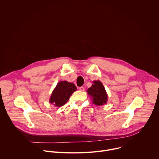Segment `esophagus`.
<instances>
[{
    "label": "esophagus",
    "instance_id": "esophagus-1",
    "mask_svg": "<svg viewBox=\"0 0 159 159\" xmlns=\"http://www.w3.org/2000/svg\"><path fill=\"white\" fill-rule=\"evenodd\" d=\"M79 90H81V91H84V90H85V89H84V87H79Z\"/></svg>",
    "mask_w": 159,
    "mask_h": 159
}]
</instances>
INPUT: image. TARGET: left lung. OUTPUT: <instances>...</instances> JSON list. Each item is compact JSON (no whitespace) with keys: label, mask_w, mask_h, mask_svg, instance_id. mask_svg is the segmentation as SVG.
Wrapping results in <instances>:
<instances>
[{"label":"left lung","mask_w":159,"mask_h":159,"mask_svg":"<svg viewBox=\"0 0 159 159\" xmlns=\"http://www.w3.org/2000/svg\"><path fill=\"white\" fill-rule=\"evenodd\" d=\"M87 94L90 96L93 104L97 106L106 104L108 96L102 83L99 80H94L92 86L87 90Z\"/></svg>","instance_id":"obj_1"}]
</instances>
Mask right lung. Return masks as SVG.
Wrapping results in <instances>:
<instances>
[{
    "instance_id": "obj_1",
    "label": "right lung",
    "mask_w": 159,
    "mask_h": 159,
    "mask_svg": "<svg viewBox=\"0 0 159 159\" xmlns=\"http://www.w3.org/2000/svg\"><path fill=\"white\" fill-rule=\"evenodd\" d=\"M76 90L77 87L74 83L60 81L53 89L49 102L56 107H61L67 102Z\"/></svg>"
}]
</instances>
